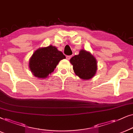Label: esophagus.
I'll list each match as a JSON object with an SVG mask.
<instances>
[{"instance_id":"34e87169","label":"esophagus","mask_w":133,"mask_h":133,"mask_svg":"<svg viewBox=\"0 0 133 133\" xmlns=\"http://www.w3.org/2000/svg\"><path fill=\"white\" fill-rule=\"evenodd\" d=\"M71 57H72V56H66V59L68 60H69L70 58H71Z\"/></svg>"}]
</instances>
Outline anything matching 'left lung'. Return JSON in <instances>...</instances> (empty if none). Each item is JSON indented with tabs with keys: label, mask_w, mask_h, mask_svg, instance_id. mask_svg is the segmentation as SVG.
<instances>
[{
	"label": "left lung",
	"mask_w": 133,
	"mask_h": 133,
	"mask_svg": "<svg viewBox=\"0 0 133 133\" xmlns=\"http://www.w3.org/2000/svg\"><path fill=\"white\" fill-rule=\"evenodd\" d=\"M70 63L73 65L75 75L83 80L91 79L97 70L96 59L90 51L83 49L80 50L78 55L72 57Z\"/></svg>",
	"instance_id": "1"
}]
</instances>
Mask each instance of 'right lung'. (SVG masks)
<instances>
[{
  "instance_id": "right-lung-1",
  "label": "right lung",
  "mask_w": 133,
  "mask_h": 133,
  "mask_svg": "<svg viewBox=\"0 0 133 133\" xmlns=\"http://www.w3.org/2000/svg\"><path fill=\"white\" fill-rule=\"evenodd\" d=\"M65 56L53 45L38 48L29 61V68L32 74L38 78H46L54 71L57 65Z\"/></svg>"
}]
</instances>
